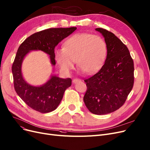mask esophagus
Here are the masks:
<instances>
[{
  "label": "esophagus",
  "instance_id": "obj_1",
  "mask_svg": "<svg viewBox=\"0 0 150 150\" xmlns=\"http://www.w3.org/2000/svg\"><path fill=\"white\" fill-rule=\"evenodd\" d=\"M79 81H81V80L78 79H74L73 80H72V82H73V83H78Z\"/></svg>",
  "mask_w": 150,
  "mask_h": 150
}]
</instances>
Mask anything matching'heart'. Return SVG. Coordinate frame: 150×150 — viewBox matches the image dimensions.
Returning a JSON list of instances; mask_svg holds the SVG:
<instances>
[{
    "mask_svg": "<svg viewBox=\"0 0 150 150\" xmlns=\"http://www.w3.org/2000/svg\"><path fill=\"white\" fill-rule=\"evenodd\" d=\"M107 45L103 39L89 33H79L68 38L63 48L55 51V59L60 69L69 74L76 64L87 74L101 68L107 55Z\"/></svg>",
    "mask_w": 150,
    "mask_h": 150,
    "instance_id": "obj_1",
    "label": "heart"
}]
</instances>
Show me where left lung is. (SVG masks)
I'll return each mask as SVG.
<instances>
[{
	"mask_svg": "<svg viewBox=\"0 0 150 150\" xmlns=\"http://www.w3.org/2000/svg\"><path fill=\"white\" fill-rule=\"evenodd\" d=\"M107 45L105 62L98 73L85 80V106L97 115L113 112L124 104L134 82V61L128 48L112 33L96 28Z\"/></svg>",
	"mask_w": 150,
	"mask_h": 150,
	"instance_id": "8db88e82",
	"label": "left lung"
}]
</instances>
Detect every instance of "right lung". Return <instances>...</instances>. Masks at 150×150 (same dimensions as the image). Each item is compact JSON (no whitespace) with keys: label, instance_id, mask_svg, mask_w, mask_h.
<instances>
[{"label":"right lung","instance_id":"add662e5","mask_svg":"<svg viewBox=\"0 0 150 150\" xmlns=\"http://www.w3.org/2000/svg\"><path fill=\"white\" fill-rule=\"evenodd\" d=\"M76 30V27L59 28L37 32L27 38L18 49L12 69L15 90L22 100L36 111L47 113L56 109L65 90L71 86V80L51 75L42 85H30L22 74L23 61L29 52L41 51L49 55L51 64L55 65V47Z\"/></svg>","mask_w":150,"mask_h":150}]
</instances>
